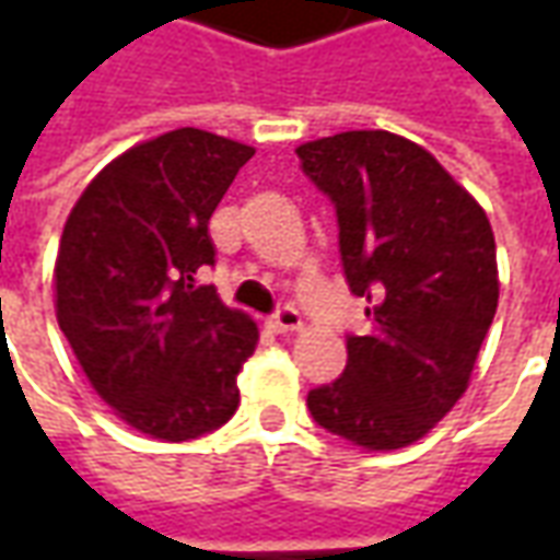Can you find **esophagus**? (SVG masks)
Masks as SVG:
<instances>
[{"mask_svg":"<svg viewBox=\"0 0 560 560\" xmlns=\"http://www.w3.org/2000/svg\"><path fill=\"white\" fill-rule=\"evenodd\" d=\"M269 329L279 332V336H284V332H296V329H303V317H300V312H296L293 305H281L279 312L269 317Z\"/></svg>","mask_w":560,"mask_h":560,"instance_id":"esophagus-1","label":"esophagus"}]
</instances>
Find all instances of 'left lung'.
I'll use <instances>...</instances> for the list:
<instances>
[{"mask_svg": "<svg viewBox=\"0 0 560 560\" xmlns=\"http://www.w3.org/2000/svg\"><path fill=\"white\" fill-rule=\"evenodd\" d=\"M332 200L348 288L369 300V336L348 332V365L308 393L327 432L399 450L468 389L498 308L492 224L438 161L389 131H341L296 149Z\"/></svg>", "mask_w": 560, "mask_h": 560, "instance_id": "left-lung-1", "label": "left lung"}]
</instances>
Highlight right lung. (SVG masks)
<instances>
[{
  "mask_svg": "<svg viewBox=\"0 0 560 560\" xmlns=\"http://www.w3.org/2000/svg\"><path fill=\"white\" fill-rule=\"evenodd\" d=\"M255 149L176 128L110 161L71 209L56 255V320L95 393L128 425L191 441L231 420L255 320L197 272L209 219Z\"/></svg>",
  "mask_w": 560,
  "mask_h": 560,
  "instance_id": "1",
  "label": "right lung"
}]
</instances>
